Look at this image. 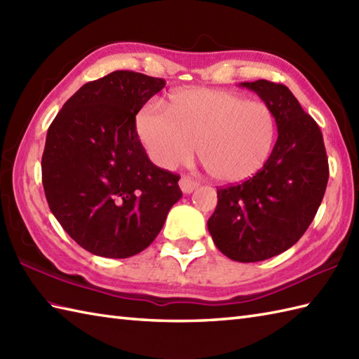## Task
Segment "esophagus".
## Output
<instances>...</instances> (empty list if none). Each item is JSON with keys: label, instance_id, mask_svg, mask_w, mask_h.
<instances>
[{"label": "esophagus", "instance_id": "1", "mask_svg": "<svg viewBox=\"0 0 359 359\" xmlns=\"http://www.w3.org/2000/svg\"><path fill=\"white\" fill-rule=\"evenodd\" d=\"M197 182L196 180H193V179H189V177H182L180 180H179V187H180V189L182 191H184L185 194H189V193H193L194 189L197 188Z\"/></svg>", "mask_w": 359, "mask_h": 359}]
</instances>
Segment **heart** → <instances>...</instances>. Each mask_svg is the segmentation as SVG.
Returning a JSON list of instances; mask_svg holds the SVG:
<instances>
[{
    "label": "heart",
    "instance_id": "obj_1",
    "mask_svg": "<svg viewBox=\"0 0 359 359\" xmlns=\"http://www.w3.org/2000/svg\"><path fill=\"white\" fill-rule=\"evenodd\" d=\"M135 129L149 158L171 170L196 154L212 179L238 184L269 158L276 120L269 104L224 89L191 88L172 93L166 112L148 103Z\"/></svg>",
    "mask_w": 359,
    "mask_h": 359
}]
</instances>
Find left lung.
Here are the masks:
<instances>
[{"instance_id": "left-lung-1", "label": "left lung", "mask_w": 359, "mask_h": 359, "mask_svg": "<svg viewBox=\"0 0 359 359\" xmlns=\"http://www.w3.org/2000/svg\"><path fill=\"white\" fill-rule=\"evenodd\" d=\"M241 86L270 106L278 140L253 177L217 189L208 231L226 257L259 262L284 253L307 231L325 193L329 160L321 129L287 86L266 80Z\"/></svg>"}]
</instances>
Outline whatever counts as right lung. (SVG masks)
<instances>
[{
    "instance_id": "add662e5",
    "label": "right lung",
    "mask_w": 359,
    "mask_h": 359,
    "mask_svg": "<svg viewBox=\"0 0 359 359\" xmlns=\"http://www.w3.org/2000/svg\"><path fill=\"white\" fill-rule=\"evenodd\" d=\"M163 79L116 71L83 85L57 114L41 158L44 194L63 230L89 253L125 259L149 247L182 197L156 166L135 116Z\"/></svg>"
}]
</instances>
